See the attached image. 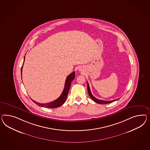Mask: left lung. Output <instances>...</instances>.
I'll list each match as a JSON object with an SVG mask.
<instances>
[{"instance_id":"obj_1","label":"left lung","mask_w":150,"mask_h":150,"mask_svg":"<svg viewBox=\"0 0 150 150\" xmlns=\"http://www.w3.org/2000/svg\"><path fill=\"white\" fill-rule=\"evenodd\" d=\"M87 90H88V93L89 94V97H91V98L93 100V101L97 103L98 104H109V103H111L113 101H115V100H117V99H116V100H111V101H106V100H100V99H98L94 97L92 95V94L91 93V90H90V88H89V84L87 82Z\"/></svg>"}]
</instances>
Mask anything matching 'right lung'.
<instances>
[{"instance_id": "right-lung-1", "label": "right lung", "mask_w": 150, "mask_h": 150, "mask_svg": "<svg viewBox=\"0 0 150 150\" xmlns=\"http://www.w3.org/2000/svg\"><path fill=\"white\" fill-rule=\"evenodd\" d=\"M24 59H25V57L24 58L23 63H24ZM23 65V64L22 65V68H21V75H22ZM75 72L74 71L67 76V79H66V80H65V82L64 90L63 91V92L61 94L60 97L58 98H57V99H56L54 101L50 102L48 103H46V104H41V103H38L37 101H35L32 99L34 103H35L38 105L41 106V107H44V108H48L53 109V108H56L61 106L62 105H63L65 101L66 100L67 96H68V93H69V89H70V86H71V83L75 77Z\"/></svg>"}]
</instances>
